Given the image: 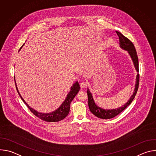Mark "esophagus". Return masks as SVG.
<instances>
[{
	"instance_id": "esophagus-1",
	"label": "esophagus",
	"mask_w": 156,
	"mask_h": 156,
	"mask_svg": "<svg viewBox=\"0 0 156 156\" xmlns=\"http://www.w3.org/2000/svg\"><path fill=\"white\" fill-rule=\"evenodd\" d=\"M87 83L86 82H84V81H83L82 83H80V86H81V88H86L87 87Z\"/></svg>"
}]
</instances>
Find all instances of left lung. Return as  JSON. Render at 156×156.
<instances>
[{
    "label": "left lung",
    "instance_id": "obj_1",
    "mask_svg": "<svg viewBox=\"0 0 156 156\" xmlns=\"http://www.w3.org/2000/svg\"><path fill=\"white\" fill-rule=\"evenodd\" d=\"M118 36L119 37V41H120V47L121 49L126 51L129 54L130 57L131 58V60L133 62V65H134L135 69L136 72H138V74L136 75V83L135 86L134 92H133V94L130 97L128 101L127 102H126L122 107L114 108V109H104L100 107H99L94 102L93 96L90 92L89 88L87 89V94L88 97V106L90 108V110L93 114H94L96 117L102 119H112L119 115L120 113H121L123 110H124L134 99L136 94L137 93L138 86H139V64H138V58L137 55V53L135 49V48L133 45L132 42H131L130 40H129L127 37L124 36L122 33H120L119 31H116Z\"/></svg>",
    "mask_w": 156,
    "mask_h": 156
}]
</instances>
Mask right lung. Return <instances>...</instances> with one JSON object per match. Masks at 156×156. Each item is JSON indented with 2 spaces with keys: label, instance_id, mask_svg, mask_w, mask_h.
Returning a JSON list of instances; mask_svg holds the SVG:
<instances>
[{
  "label": "right lung",
  "instance_id": "right-lung-1",
  "mask_svg": "<svg viewBox=\"0 0 156 156\" xmlns=\"http://www.w3.org/2000/svg\"><path fill=\"white\" fill-rule=\"evenodd\" d=\"M24 44L21 47V48L20 49L19 51L21 50L22 47L24 46ZM15 84H16V90H17V91H18V93L19 94V96L21 98L22 101L24 102V103H25V104L27 105V107L30 108V110H31V112L34 115H35L36 117L39 118L40 119H41V120H42L44 121L49 122H59V121L63 120V119H65L66 116L68 115V114H69V112H70L71 102L73 101V99H74L75 96L79 92L80 87L78 82L76 81L73 84V86L71 87L70 91L68 93L67 96H66V98H65V101L63 102V103L61 104V105L57 109H56L55 111H53L52 112H50V113H41V112H38L37 111H36V110H34V108L31 107L25 102V101L23 99V98L21 97V94L19 93V91L18 90V87L16 86V84L15 80Z\"/></svg>",
  "mask_w": 156,
  "mask_h": 156
}]
</instances>
